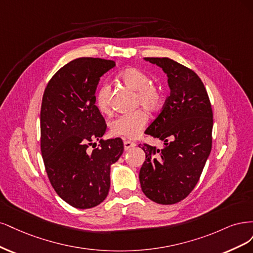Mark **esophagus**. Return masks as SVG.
I'll return each mask as SVG.
<instances>
[{"mask_svg": "<svg viewBox=\"0 0 253 253\" xmlns=\"http://www.w3.org/2000/svg\"><path fill=\"white\" fill-rule=\"evenodd\" d=\"M135 146V143H133V142H130V141H124V149L125 150H129V149H131V148H133Z\"/></svg>", "mask_w": 253, "mask_h": 253, "instance_id": "34e87169", "label": "esophagus"}]
</instances>
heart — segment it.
Segmentation results:
<instances>
[{
	"label": "heart",
	"mask_w": 253,
	"mask_h": 253,
	"mask_svg": "<svg viewBox=\"0 0 253 253\" xmlns=\"http://www.w3.org/2000/svg\"><path fill=\"white\" fill-rule=\"evenodd\" d=\"M118 79L122 84L134 91V107L142 106L149 112H156L162 107L164 102V93L162 88L157 84L151 83L149 75L144 70L130 67L121 71ZM109 97L110 87L107 84H102L96 89L94 104L100 112H109ZM144 109L138 108L116 117L109 124L111 134L125 138H136L148 123V116Z\"/></svg>",
	"instance_id": "1"
}]
</instances>
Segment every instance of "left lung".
<instances>
[{
	"mask_svg": "<svg viewBox=\"0 0 253 253\" xmlns=\"http://www.w3.org/2000/svg\"><path fill=\"white\" fill-rule=\"evenodd\" d=\"M168 77L170 94L145 133L164 142L163 149L144 143L140 183L146 197L172 205L198 184L212 147L213 113L206 88L190 68L168 58H145Z\"/></svg>",
	"mask_w": 253,
	"mask_h": 253,
	"instance_id": "obj_1",
	"label": "left lung"
}]
</instances>
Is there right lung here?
Masks as SVG:
<instances>
[{"label":"right lung","mask_w":253,"mask_h":253,"mask_svg":"<svg viewBox=\"0 0 253 253\" xmlns=\"http://www.w3.org/2000/svg\"><path fill=\"white\" fill-rule=\"evenodd\" d=\"M116 62L79 58L56 71L41 106V152L55 192L69 205L92 208L107 197L110 165L124 151L122 138H101L107 125L94 104L100 78ZM94 140H99L95 149ZM93 146L95 149L89 151Z\"/></svg>","instance_id":"right-lung-1"}]
</instances>
